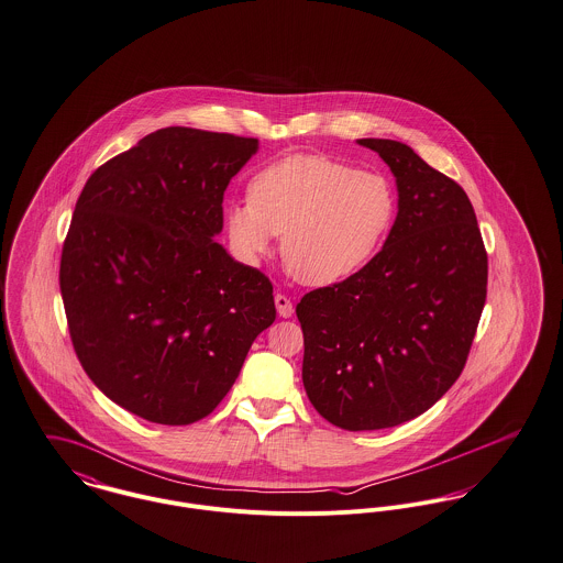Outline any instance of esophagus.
<instances>
[{
    "mask_svg": "<svg viewBox=\"0 0 563 563\" xmlns=\"http://www.w3.org/2000/svg\"><path fill=\"white\" fill-rule=\"evenodd\" d=\"M274 302H276V311H278L280 317H291V314H294V302H291L287 296L276 294V296H274Z\"/></svg>",
    "mask_w": 563,
    "mask_h": 563,
    "instance_id": "34e87169",
    "label": "esophagus"
}]
</instances>
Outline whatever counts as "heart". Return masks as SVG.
<instances>
[{
	"mask_svg": "<svg viewBox=\"0 0 563 563\" xmlns=\"http://www.w3.org/2000/svg\"><path fill=\"white\" fill-rule=\"evenodd\" d=\"M251 200H231L222 222L233 254L261 263L283 235L287 269L305 285L339 283L365 267L395 220L386 177L325 155H289L258 170Z\"/></svg>",
	"mask_w": 563,
	"mask_h": 563,
	"instance_id": "heart-1",
	"label": "heart"
}]
</instances>
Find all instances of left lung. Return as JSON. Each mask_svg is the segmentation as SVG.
Wrapping results in <instances>:
<instances>
[{
	"mask_svg": "<svg viewBox=\"0 0 563 563\" xmlns=\"http://www.w3.org/2000/svg\"><path fill=\"white\" fill-rule=\"evenodd\" d=\"M358 144L395 175V224L363 269L296 307L307 395L325 421L350 432L395 428L437 404L466 365L488 287L466 191L408 144Z\"/></svg>",
	"mask_w": 563,
	"mask_h": 563,
	"instance_id": "1",
	"label": "left lung"
}]
</instances>
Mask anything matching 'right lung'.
<instances>
[{
	"label": "right lung",
	"mask_w": 563,
	"mask_h": 563,
	"mask_svg": "<svg viewBox=\"0 0 563 563\" xmlns=\"http://www.w3.org/2000/svg\"><path fill=\"white\" fill-rule=\"evenodd\" d=\"M256 137L166 126L99 166L64 240L60 291L97 388L162 426L205 419L274 323L269 278L216 235Z\"/></svg>",
	"instance_id": "1"
}]
</instances>
